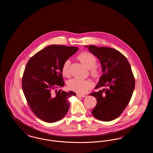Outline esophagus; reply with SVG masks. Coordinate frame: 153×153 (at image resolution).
I'll return each mask as SVG.
<instances>
[{
	"mask_svg": "<svg viewBox=\"0 0 153 153\" xmlns=\"http://www.w3.org/2000/svg\"><path fill=\"white\" fill-rule=\"evenodd\" d=\"M77 96L79 97H85V95H82V94H77Z\"/></svg>",
	"mask_w": 153,
	"mask_h": 153,
	"instance_id": "1",
	"label": "esophagus"
}]
</instances>
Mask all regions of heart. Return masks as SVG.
Listing matches in <instances>:
<instances>
[{"label":"heart","instance_id":"1","mask_svg":"<svg viewBox=\"0 0 153 153\" xmlns=\"http://www.w3.org/2000/svg\"><path fill=\"white\" fill-rule=\"evenodd\" d=\"M80 62L86 68L89 69L90 73L94 77H97L100 74L99 68L95 66L96 64V58L91 53L87 51L81 52L77 56ZM70 60H66L62 68V73L65 77H68L70 76L69 66ZM92 86V82L89 80H82L79 78H75L69 82L68 87L73 91L78 93H85Z\"/></svg>","mask_w":153,"mask_h":153}]
</instances>
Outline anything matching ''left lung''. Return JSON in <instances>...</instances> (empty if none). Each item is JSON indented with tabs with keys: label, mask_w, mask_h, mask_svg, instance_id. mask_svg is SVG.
<instances>
[{
	"label": "left lung",
	"mask_w": 153,
	"mask_h": 153,
	"mask_svg": "<svg viewBox=\"0 0 153 153\" xmlns=\"http://www.w3.org/2000/svg\"><path fill=\"white\" fill-rule=\"evenodd\" d=\"M85 46L100 61L102 73L95 87L102 89L89 94L97 100L92 114L100 120L111 121L122 113L131 100L135 88L131 66L124 56L115 49Z\"/></svg>",
	"instance_id": "left-lung-1"
}]
</instances>
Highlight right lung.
Masks as SVG:
<instances>
[{
  "label": "right lung",
  "mask_w": 153,
  "mask_h": 153,
  "mask_svg": "<svg viewBox=\"0 0 153 153\" xmlns=\"http://www.w3.org/2000/svg\"><path fill=\"white\" fill-rule=\"evenodd\" d=\"M78 50L77 47L52 45L37 52L26 64L23 92L30 108L43 121L54 123L63 118L70 107L69 98L76 96L73 91L57 89L64 85L63 64Z\"/></svg>",
  "instance_id": "right-lung-1"
}]
</instances>
